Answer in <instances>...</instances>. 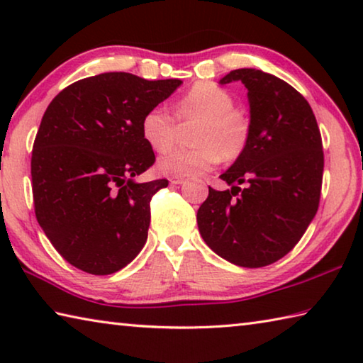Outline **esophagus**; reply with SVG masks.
<instances>
[{"label":"esophagus","mask_w":363,"mask_h":363,"mask_svg":"<svg viewBox=\"0 0 363 363\" xmlns=\"http://www.w3.org/2000/svg\"><path fill=\"white\" fill-rule=\"evenodd\" d=\"M169 182H171V184H174V186H179V184H184V182H186V179H182V177H171Z\"/></svg>","instance_id":"esophagus-1"}]
</instances>
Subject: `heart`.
<instances>
[{
    "label": "heart",
    "mask_w": 363,
    "mask_h": 363,
    "mask_svg": "<svg viewBox=\"0 0 363 363\" xmlns=\"http://www.w3.org/2000/svg\"><path fill=\"white\" fill-rule=\"evenodd\" d=\"M233 97L220 86L208 82L194 84L176 104L179 120H199L194 149H176L160 157L158 171L169 177H192L211 169L220 162H235L250 143V121L233 110ZM140 133L150 149L167 152L176 140L174 116L164 107L147 110Z\"/></svg>",
    "instance_id": "1"
}]
</instances>
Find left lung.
Returning a JSON list of instances; mask_svg holds the SVG:
<instances>
[{
    "label": "left lung",
    "instance_id": "left-lung-1",
    "mask_svg": "<svg viewBox=\"0 0 363 363\" xmlns=\"http://www.w3.org/2000/svg\"><path fill=\"white\" fill-rule=\"evenodd\" d=\"M232 82L248 89L250 143L220 174L232 187H210L196 224L214 253L253 269L290 253L314 219L323 176L322 138L309 102L284 79L256 69L232 70L219 79Z\"/></svg>",
    "mask_w": 363,
    "mask_h": 363
}]
</instances>
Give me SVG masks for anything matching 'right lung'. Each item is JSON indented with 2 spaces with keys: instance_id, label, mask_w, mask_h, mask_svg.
<instances>
[{
  "instance_id": "obj_1",
  "label": "right lung",
  "mask_w": 363,
  "mask_h": 363,
  "mask_svg": "<svg viewBox=\"0 0 363 363\" xmlns=\"http://www.w3.org/2000/svg\"><path fill=\"white\" fill-rule=\"evenodd\" d=\"M181 84L101 73L67 86L48 106L32 152L35 214L72 266L108 275L143 250L150 200L168 181H136L155 162L140 121Z\"/></svg>"
}]
</instances>
